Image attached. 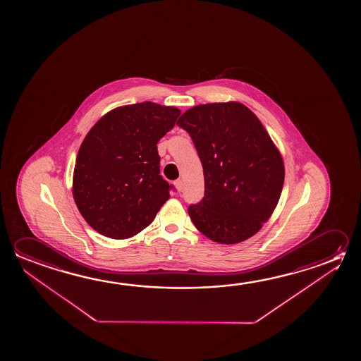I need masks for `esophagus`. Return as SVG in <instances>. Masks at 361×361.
Wrapping results in <instances>:
<instances>
[{
  "instance_id": "34e87169",
  "label": "esophagus",
  "mask_w": 361,
  "mask_h": 361,
  "mask_svg": "<svg viewBox=\"0 0 361 361\" xmlns=\"http://www.w3.org/2000/svg\"><path fill=\"white\" fill-rule=\"evenodd\" d=\"M175 186H176V189H178V191H183V180H181V178H178V180H176V181H175Z\"/></svg>"
}]
</instances>
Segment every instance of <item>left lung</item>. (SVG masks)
Here are the masks:
<instances>
[{
  "label": "left lung",
  "instance_id": "left-lung-1",
  "mask_svg": "<svg viewBox=\"0 0 361 361\" xmlns=\"http://www.w3.org/2000/svg\"><path fill=\"white\" fill-rule=\"evenodd\" d=\"M204 169L205 191L189 207L196 229L214 242L255 235L277 207L284 183L281 154L249 108L237 102L191 108L178 121Z\"/></svg>",
  "mask_w": 361,
  "mask_h": 361
}]
</instances>
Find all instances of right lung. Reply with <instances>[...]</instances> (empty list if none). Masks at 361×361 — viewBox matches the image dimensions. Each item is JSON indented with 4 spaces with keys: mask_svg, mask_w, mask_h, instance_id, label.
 <instances>
[{
    "mask_svg": "<svg viewBox=\"0 0 361 361\" xmlns=\"http://www.w3.org/2000/svg\"><path fill=\"white\" fill-rule=\"evenodd\" d=\"M181 114L152 102L119 106L89 130L78 152L73 196L94 231L127 239L154 221L173 186L160 175L157 143Z\"/></svg>",
    "mask_w": 361,
    "mask_h": 361,
    "instance_id": "add662e5",
    "label": "right lung"
}]
</instances>
